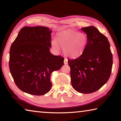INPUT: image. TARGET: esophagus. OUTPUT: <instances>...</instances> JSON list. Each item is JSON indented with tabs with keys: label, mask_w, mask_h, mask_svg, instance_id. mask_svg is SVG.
<instances>
[{
	"label": "esophagus",
	"mask_w": 121,
	"mask_h": 121,
	"mask_svg": "<svg viewBox=\"0 0 121 121\" xmlns=\"http://www.w3.org/2000/svg\"><path fill=\"white\" fill-rule=\"evenodd\" d=\"M68 63V59H65L64 60V64L65 65H67Z\"/></svg>",
	"instance_id": "obj_1"
}]
</instances>
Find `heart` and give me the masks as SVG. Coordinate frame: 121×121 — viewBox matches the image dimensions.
I'll return each mask as SVG.
<instances>
[{"label":"heart","mask_w":121,"mask_h":121,"mask_svg":"<svg viewBox=\"0 0 121 121\" xmlns=\"http://www.w3.org/2000/svg\"><path fill=\"white\" fill-rule=\"evenodd\" d=\"M87 44L86 35L72 29L59 32L56 40L51 42L52 48L55 50L59 51L60 46L65 56L72 58L81 56L84 52Z\"/></svg>","instance_id":"1"}]
</instances>
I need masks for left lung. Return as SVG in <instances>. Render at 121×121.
<instances>
[{"label":"left lung","instance_id":"obj_1","mask_svg":"<svg viewBox=\"0 0 121 121\" xmlns=\"http://www.w3.org/2000/svg\"><path fill=\"white\" fill-rule=\"evenodd\" d=\"M81 29L87 35L86 48L81 56L68 63L73 88L78 92L87 94L98 91L108 81L112 55L107 38L95 26Z\"/></svg>","mask_w":121,"mask_h":121}]
</instances>
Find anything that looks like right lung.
Listing matches in <instances>:
<instances>
[{
  "mask_svg": "<svg viewBox=\"0 0 121 121\" xmlns=\"http://www.w3.org/2000/svg\"><path fill=\"white\" fill-rule=\"evenodd\" d=\"M52 30L45 26H24L9 51L10 72L16 86L24 92L42 95L48 92L50 76L64 65V58L50 52Z\"/></svg>",
  "mask_w": 121,
  "mask_h": 121,
  "instance_id": "right-lung-1",
  "label": "right lung"
}]
</instances>
